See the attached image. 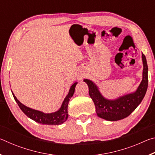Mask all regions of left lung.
I'll list each match as a JSON object with an SVG mask.
<instances>
[{"instance_id": "left-lung-1", "label": "left lung", "mask_w": 155, "mask_h": 155, "mask_svg": "<svg viewBox=\"0 0 155 155\" xmlns=\"http://www.w3.org/2000/svg\"><path fill=\"white\" fill-rule=\"evenodd\" d=\"M143 65V78L135 92L127 94L115 100H108L104 98L98 90L96 84L88 79H84L87 84L89 94L92 99L96 107L97 115L108 121H117L128 117L137 108L142 101L148 88V65L146 57L142 53Z\"/></svg>"}]
</instances>
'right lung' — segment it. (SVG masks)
Wrapping results in <instances>:
<instances>
[{
  "label": "right lung",
  "mask_w": 155,
  "mask_h": 155,
  "mask_svg": "<svg viewBox=\"0 0 155 155\" xmlns=\"http://www.w3.org/2000/svg\"><path fill=\"white\" fill-rule=\"evenodd\" d=\"M77 82H75L73 83L71 87H70L69 92H68V95L65 98L64 102H63L61 108H60L57 111L51 113V114H44V113L38 111V110H35L31 109L29 107H26L18 101L13 92L12 94L15 102H16L17 104H18V106H19L20 109L22 110L23 113H24L27 116H28L31 120H33L35 122L40 123V124H41L59 125L61 124H63L65 121H66V120L68 118V103H69L70 98H72V96L74 93L75 87L76 85H77Z\"/></svg>",
  "instance_id": "obj_1"
}]
</instances>
